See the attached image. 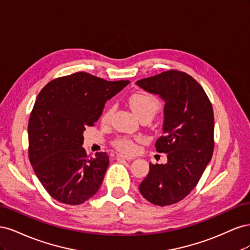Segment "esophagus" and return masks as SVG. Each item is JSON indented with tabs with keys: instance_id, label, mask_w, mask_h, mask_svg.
<instances>
[{
	"instance_id": "1",
	"label": "esophagus",
	"mask_w": 250,
	"mask_h": 250,
	"mask_svg": "<svg viewBox=\"0 0 250 250\" xmlns=\"http://www.w3.org/2000/svg\"><path fill=\"white\" fill-rule=\"evenodd\" d=\"M118 158H123V160H126V161H131L133 160V156H129V155H123V154H118L117 155Z\"/></svg>"
}]
</instances>
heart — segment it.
Listing matches in <instances>:
<instances>
[{"label":"heart","instance_id":"obj_1","mask_svg":"<svg viewBox=\"0 0 250 250\" xmlns=\"http://www.w3.org/2000/svg\"><path fill=\"white\" fill-rule=\"evenodd\" d=\"M129 106L134 112V115L138 118L143 115H150L153 117L156 111L160 108V101L152 95L147 93H134L128 99ZM113 111V107L110 106L104 111L102 116V121L104 123H107L111 113ZM115 146L125 153H133L137 150V142L135 139H130L127 137H121L115 141Z\"/></svg>","mask_w":250,"mask_h":250}]
</instances>
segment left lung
Here are the masks:
<instances>
[{"instance_id": "left-lung-1", "label": "left lung", "mask_w": 250, "mask_h": 250, "mask_svg": "<svg viewBox=\"0 0 250 250\" xmlns=\"http://www.w3.org/2000/svg\"><path fill=\"white\" fill-rule=\"evenodd\" d=\"M135 84L165 102L163 133L156 151L167 153V164H149L140 192L155 206L183 200L198 184L214 150V111L199 83L190 75L167 71Z\"/></svg>"}]
</instances>
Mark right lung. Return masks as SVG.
Instances as JSON below:
<instances>
[{"label": "right lung", "instance_id": "1", "mask_svg": "<svg viewBox=\"0 0 250 250\" xmlns=\"http://www.w3.org/2000/svg\"><path fill=\"white\" fill-rule=\"evenodd\" d=\"M130 81H106L79 72L49 82L37 96L28 124L29 160L55 200L77 206L98 192L109 165L107 153L88 158L83 144L104 105Z\"/></svg>", "mask_w": 250, "mask_h": 250}]
</instances>
